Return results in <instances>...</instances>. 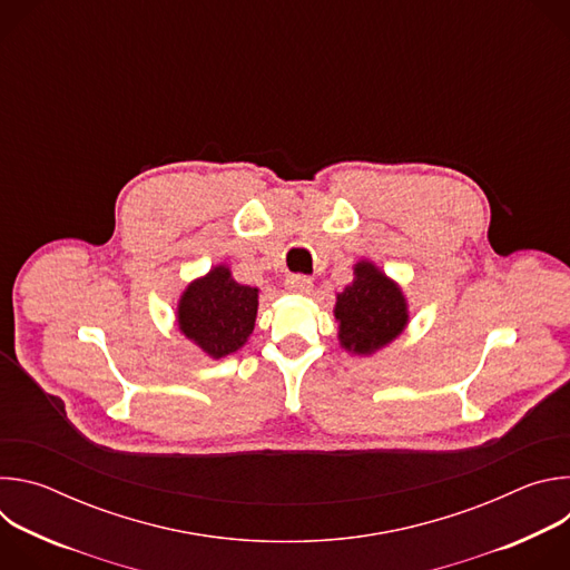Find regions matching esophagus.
I'll use <instances>...</instances> for the list:
<instances>
[{
	"mask_svg": "<svg viewBox=\"0 0 570 570\" xmlns=\"http://www.w3.org/2000/svg\"><path fill=\"white\" fill-rule=\"evenodd\" d=\"M284 286H286L288 293L304 295V293H308V291L313 288V279L306 277V275H288L286 282H284Z\"/></svg>",
	"mask_w": 570,
	"mask_h": 570,
	"instance_id": "34e87169",
	"label": "esophagus"
}]
</instances>
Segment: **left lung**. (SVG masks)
Here are the masks:
<instances>
[{
  "instance_id": "left-lung-1",
  "label": "left lung",
  "mask_w": 570,
  "mask_h": 570,
  "mask_svg": "<svg viewBox=\"0 0 570 570\" xmlns=\"http://www.w3.org/2000/svg\"><path fill=\"white\" fill-rule=\"evenodd\" d=\"M356 279L338 293L336 320L341 322V343L356 354H372L394 341L409 322L401 291L372 264L361 262Z\"/></svg>"
}]
</instances>
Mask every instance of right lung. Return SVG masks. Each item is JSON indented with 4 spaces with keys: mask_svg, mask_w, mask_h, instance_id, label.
<instances>
[{
    "mask_svg": "<svg viewBox=\"0 0 570 570\" xmlns=\"http://www.w3.org/2000/svg\"><path fill=\"white\" fill-rule=\"evenodd\" d=\"M259 291L240 286L225 266L194 282L178 306V324L212 358H223L246 345L255 330Z\"/></svg>",
    "mask_w": 570,
    "mask_h": 570,
    "instance_id": "1",
    "label": "right lung"
}]
</instances>
